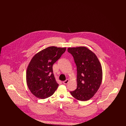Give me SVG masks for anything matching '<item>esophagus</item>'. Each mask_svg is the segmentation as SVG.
<instances>
[{"mask_svg":"<svg viewBox=\"0 0 126 126\" xmlns=\"http://www.w3.org/2000/svg\"><path fill=\"white\" fill-rule=\"evenodd\" d=\"M68 82H69V80L68 79H66L65 81L63 82V83L64 84H67L68 83Z\"/></svg>","mask_w":126,"mask_h":126,"instance_id":"obj_1","label":"esophagus"}]
</instances>
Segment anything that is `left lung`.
I'll use <instances>...</instances> for the list:
<instances>
[{"label":"left lung","mask_w":126,"mask_h":126,"mask_svg":"<svg viewBox=\"0 0 126 126\" xmlns=\"http://www.w3.org/2000/svg\"><path fill=\"white\" fill-rule=\"evenodd\" d=\"M77 68V87L70 94L81 101L90 99L96 94L102 83V71L100 62L94 52L85 47L69 48Z\"/></svg>","instance_id":"8db88e82"}]
</instances>
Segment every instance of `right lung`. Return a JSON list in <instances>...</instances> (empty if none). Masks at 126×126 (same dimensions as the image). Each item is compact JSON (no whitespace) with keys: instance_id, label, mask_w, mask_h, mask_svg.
<instances>
[{"instance_id":"add662e5","label":"right lung","mask_w":126,"mask_h":126,"mask_svg":"<svg viewBox=\"0 0 126 126\" xmlns=\"http://www.w3.org/2000/svg\"><path fill=\"white\" fill-rule=\"evenodd\" d=\"M66 49L49 47L35 54L31 60L26 71V82L30 91L36 97L47 98L58 88L59 84L54 77L52 66Z\"/></svg>"}]
</instances>
